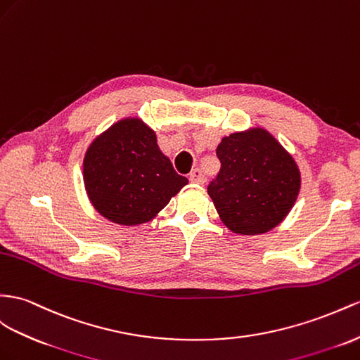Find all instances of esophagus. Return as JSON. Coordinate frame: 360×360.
<instances>
[{
	"label": "esophagus",
	"instance_id": "1",
	"mask_svg": "<svg viewBox=\"0 0 360 360\" xmlns=\"http://www.w3.org/2000/svg\"><path fill=\"white\" fill-rule=\"evenodd\" d=\"M188 179H190V182H193V184H198V186H204V184H205L204 173H202L200 169H195V170H193V172L190 173Z\"/></svg>",
	"mask_w": 360,
	"mask_h": 360
}]
</instances>
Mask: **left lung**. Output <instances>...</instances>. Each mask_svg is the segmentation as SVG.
I'll return each mask as SVG.
<instances>
[{"label": "left lung", "mask_w": 360, "mask_h": 360, "mask_svg": "<svg viewBox=\"0 0 360 360\" xmlns=\"http://www.w3.org/2000/svg\"><path fill=\"white\" fill-rule=\"evenodd\" d=\"M220 172L208 195L236 234L271 231L289 214L301 187L292 155L263 127L224 136L216 149Z\"/></svg>", "instance_id": "left-lung-1"}]
</instances>
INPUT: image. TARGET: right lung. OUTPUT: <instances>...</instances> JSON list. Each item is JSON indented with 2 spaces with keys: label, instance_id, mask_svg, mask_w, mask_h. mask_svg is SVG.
Here are the masks:
<instances>
[{
  "label": "right lung",
  "instance_id": "add662e5",
  "mask_svg": "<svg viewBox=\"0 0 360 360\" xmlns=\"http://www.w3.org/2000/svg\"><path fill=\"white\" fill-rule=\"evenodd\" d=\"M84 182L98 213L118 225L149 222L188 179L174 172L140 118L129 117L100 134L84 158Z\"/></svg>",
  "mask_w": 360,
  "mask_h": 360
}]
</instances>
